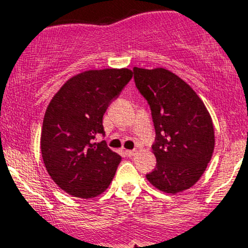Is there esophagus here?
Returning a JSON list of instances; mask_svg holds the SVG:
<instances>
[{
    "label": "esophagus",
    "mask_w": 248,
    "mask_h": 248,
    "mask_svg": "<svg viewBox=\"0 0 248 248\" xmlns=\"http://www.w3.org/2000/svg\"><path fill=\"white\" fill-rule=\"evenodd\" d=\"M126 154L129 157H132V156H134L136 154V150H126Z\"/></svg>",
    "instance_id": "34e87169"
}]
</instances>
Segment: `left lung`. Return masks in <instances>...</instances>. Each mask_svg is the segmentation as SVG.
Returning <instances> with one entry per match:
<instances>
[{
  "label": "left lung",
  "mask_w": 248,
  "mask_h": 248,
  "mask_svg": "<svg viewBox=\"0 0 248 248\" xmlns=\"http://www.w3.org/2000/svg\"><path fill=\"white\" fill-rule=\"evenodd\" d=\"M136 88L152 110L156 167L146 177L167 193L191 187L205 171L215 132L205 105L186 81L166 69L134 67Z\"/></svg>",
  "instance_id": "left-lung-1"
}]
</instances>
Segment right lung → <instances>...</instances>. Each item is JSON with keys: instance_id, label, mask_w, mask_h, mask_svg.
<instances>
[{"instance_id": "right-lung-1", "label": "right lung", "mask_w": 248, "mask_h": 248, "mask_svg": "<svg viewBox=\"0 0 248 248\" xmlns=\"http://www.w3.org/2000/svg\"><path fill=\"white\" fill-rule=\"evenodd\" d=\"M128 69L91 70L69 79L45 112L41 135L45 168L61 189L92 198L109 186L121 156L106 142L102 116L129 82Z\"/></svg>"}]
</instances>
